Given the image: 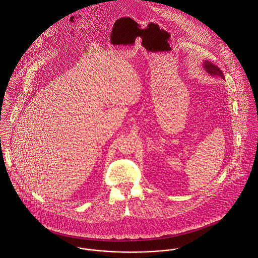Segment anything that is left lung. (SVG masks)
I'll list each match as a JSON object with an SVG mask.
<instances>
[{
	"label": "left lung",
	"mask_w": 258,
	"mask_h": 258,
	"mask_svg": "<svg viewBox=\"0 0 258 258\" xmlns=\"http://www.w3.org/2000/svg\"><path fill=\"white\" fill-rule=\"evenodd\" d=\"M205 70L207 73H209L210 76H213V77H216V78H220V79H225L224 75L222 70H220L217 66H215L214 64L208 62V61H205L204 64H203Z\"/></svg>",
	"instance_id": "obj_1"
}]
</instances>
